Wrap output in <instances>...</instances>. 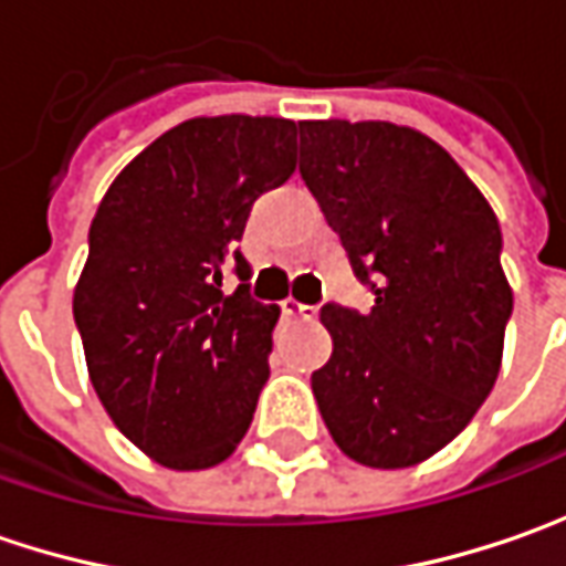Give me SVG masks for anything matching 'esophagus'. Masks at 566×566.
<instances>
[{
  "mask_svg": "<svg viewBox=\"0 0 566 566\" xmlns=\"http://www.w3.org/2000/svg\"><path fill=\"white\" fill-rule=\"evenodd\" d=\"M280 308H283V315L290 317H305V321L317 317V305H302V302H295V298H283Z\"/></svg>",
  "mask_w": 566,
  "mask_h": 566,
  "instance_id": "1",
  "label": "esophagus"
}]
</instances>
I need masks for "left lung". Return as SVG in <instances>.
<instances>
[{"label":"left lung","instance_id":"obj_1","mask_svg":"<svg viewBox=\"0 0 566 566\" xmlns=\"http://www.w3.org/2000/svg\"><path fill=\"white\" fill-rule=\"evenodd\" d=\"M298 172L371 286L368 315L327 302L321 419L361 467H416L491 394L513 293L497 217L441 144L394 122H298Z\"/></svg>","mask_w":566,"mask_h":566}]
</instances>
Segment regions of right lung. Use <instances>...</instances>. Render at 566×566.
<instances>
[{"mask_svg": "<svg viewBox=\"0 0 566 566\" xmlns=\"http://www.w3.org/2000/svg\"><path fill=\"white\" fill-rule=\"evenodd\" d=\"M295 132L273 116L182 122L122 169L91 223L72 305L91 384L169 469L223 463L271 378L280 308L251 298L239 239L251 205L293 176Z\"/></svg>", "mask_w": 566, "mask_h": 566, "instance_id": "right-lung-1", "label": "right lung"}]
</instances>
